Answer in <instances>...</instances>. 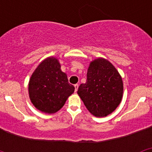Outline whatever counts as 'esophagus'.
Returning <instances> with one entry per match:
<instances>
[{
  "label": "esophagus",
  "mask_w": 152,
  "mask_h": 152,
  "mask_svg": "<svg viewBox=\"0 0 152 152\" xmlns=\"http://www.w3.org/2000/svg\"><path fill=\"white\" fill-rule=\"evenodd\" d=\"M74 86H75V92H77V89H78V84H75Z\"/></svg>",
  "instance_id": "34e87169"
}]
</instances>
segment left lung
<instances>
[{
    "mask_svg": "<svg viewBox=\"0 0 152 152\" xmlns=\"http://www.w3.org/2000/svg\"><path fill=\"white\" fill-rule=\"evenodd\" d=\"M123 94V79L113 64L103 58L91 61L86 83L77 91L88 111L96 117L108 116L121 103Z\"/></svg>",
    "mask_w": 152,
    "mask_h": 152,
    "instance_id": "8db88e82",
    "label": "left lung"
}]
</instances>
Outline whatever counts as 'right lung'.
Wrapping results in <instances>:
<instances>
[{"label": "right lung", "mask_w": 152, "mask_h": 152, "mask_svg": "<svg viewBox=\"0 0 152 152\" xmlns=\"http://www.w3.org/2000/svg\"><path fill=\"white\" fill-rule=\"evenodd\" d=\"M29 96L35 107L45 113L58 112L75 91L68 83L67 75L61 70L56 57H48L41 61L31 75Z\"/></svg>", "instance_id": "obj_1"}]
</instances>
